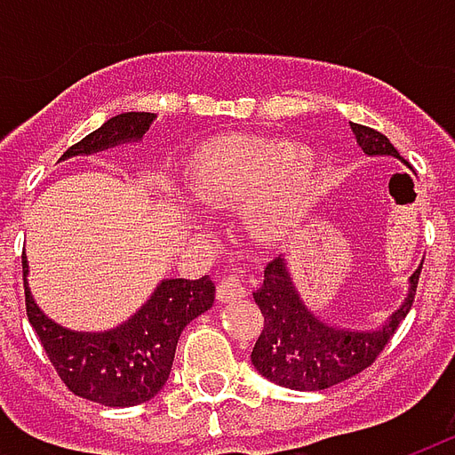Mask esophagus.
Here are the masks:
<instances>
[{
	"label": "esophagus",
	"instance_id": "esophagus-1",
	"mask_svg": "<svg viewBox=\"0 0 455 455\" xmlns=\"http://www.w3.org/2000/svg\"><path fill=\"white\" fill-rule=\"evenodd\" d=\"M248 295L246 283L236 275H227L219 280L217 285V299L221 305H234V302H241L243 297Z\"/></svg>",
	"mask_w": 455,
	"mask_h": 455
}]
</instances>
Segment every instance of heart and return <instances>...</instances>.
I'll return each mask as SVG.
<instances>
[{
    "instance_id": "obj_1",
    "label": "heart",
    "mask_w": 455,
    "mask_h": 455,
    "mask_svg": "<svg viewBox=\"0 0 455 455\" xmlns=\"http://www.w3.org/2000/svg\"><path fill=\"white\" fill-rule=\"evenodd\" d=\"M319 158L305 143L224 133L199 143L178 172L180 195L209 217L236 214L256 246L283 243L305 219Z\"/></svg>"
}]
</instances>
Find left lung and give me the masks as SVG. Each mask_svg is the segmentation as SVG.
I'll list each match as a JSON object with an SVG mask.
<instances>
[{
  "label": "left lung",
  "instance_id": "left-lung-1",
  "mask_svg": "<svg viewBox=\"0 0 455 455\" xmlns=\"http://www.w3.org/2000/svg\"><path fill=\"white\" fill-rule=\"evenodd\" d=\"M351 129L365 156L400 158L397 148L380 131L361 124H351ZM419 270L411 273L404 302L380 326L351 329L329 324L326 319L316 316L299 295L285 258H275L263 273V285L253 292V299L266 319L251 353L253 368L275 385L302 392L326 390L358 375L380 355L385 343L390 341L411 309Z\"/></svg>",
  "mask_w": 455,
  "mask_h": 455
}]
</instances>
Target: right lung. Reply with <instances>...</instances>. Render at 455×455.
I'll return each mask as SVG.
<instances>
[{"instance_id": "obj_1", "label": "right lung", "mask_w": 455, "mask_h": 455, "mask_svg": "<svg viewBox=\"0 0 455 455\" xmlns=\"http://www.w3.org/2000/svg\"><path fill=\"white\" fill-rule=\"evenodd\" d=\"M156 114H116L65 150L63 158L92 156L100 150L139 143ZM26 315L38 341L68 390L104 407H133L156 397L168 380L182 329L214 305V283L165 277L136 315L107 331H75L41 312L28 290V260L24 253Z\"/></svg>"}]
</instances>
